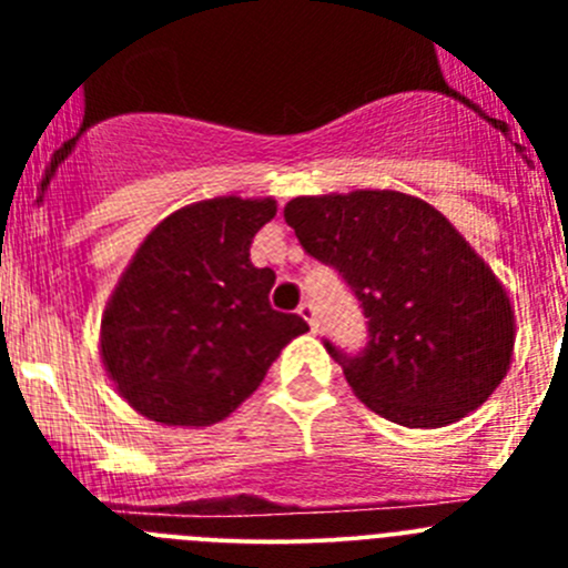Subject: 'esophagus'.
Segmentation results:
<instances>
[{
  "label": "esophagus",
  "instance_id": "obj_1",
  "mask_svg": "<svg viewBox=\"0 0 568 568\" xmlns=\"http://www.w3.org/2000/svg\"><path fill=\"white\" fill-rule=\"evenodd\" d=\"M298 315H301V318H304V321H307L310 329H313V333H315V329H318V313H315V304H310V301H304V304H301V307H298Z\"/></svg>",
  "mask_w": 568,
  "mask_h": 568
}]
</instances>
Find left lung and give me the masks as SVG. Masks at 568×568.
I'll use <instances>...</instances> for the list:
<instances>
[{
  "instance_id": "8db88e82",
  "label": "left lung",
  "mask_w": 568,
  "mask_h": 568,
  "mask_svg": "<svg viewBox=\"0 0 568 568\" xmlns=\"http://www.w3.org/2000/svg\"><path fill=\"white\" fill-rule=\"evenodd\" d=\"M304 253L333 267L366 318V346L324 338L375 415L413 429L478 409L509 369V295L464 235L415 195L355 190L284 207Z\"/></svg>"
}]
</instances>
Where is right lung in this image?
<instances>
[{
    "mask_svg": "<svg viewBox=\"0 0 568 568\" xmlns=\"http://www.w3.org/2000/svg\"><path fill=\"white\" fill-rule=\"evenodd\" d=\"M273 199L222 195L168 215L135 250L102 318V361L144 418L210 426L258 389L307 321L270 307L250 244Z\"/></svg>",
    "mask_w": 568,
    "mask_h": 568,
    "instance_id": "right-lung-1",
    "label": "right lung"
}]
</instances>
